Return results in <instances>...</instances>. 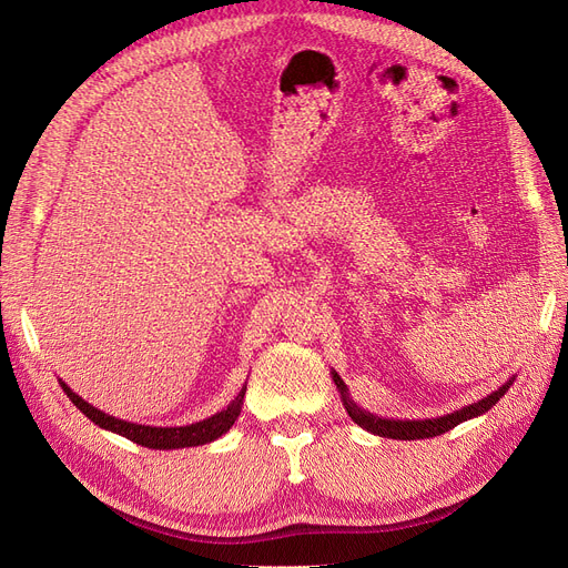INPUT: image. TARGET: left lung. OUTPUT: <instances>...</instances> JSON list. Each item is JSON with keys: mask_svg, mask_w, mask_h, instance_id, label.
Wrapping results in <instances>:
<instances>
[{"mask_svg": "<svg viewBox=\"0 0 568 568\" xmlns=\"http://www.w3.org/2000/svg\"><path fill=\"white\" fill-rule=\"evenodd\" d=\"M332 379L341 393V400H343V407H346V412L351 415V419L363 426L365 432L374 434V436H384V438H395V440H419V438H434V436H440L445 432H450V428H455L457 424L467 422V419H474V417H480L486 415V412L503 398V395L509 390V386L514 384V376L509 382H505L500 388L493 390L490 395H486V398H480L478 403H471L467 407H459L455 412H450V415H443V417H436V419H386V417H376L372 415V412L359 407L351 395H348V386L343 384L341 376L336 372H332Z\"/></svg>", "mask_w": 568, "mask_h": 568, "instance_id": "8db88e82", "label": "left lung"}]
</instances>
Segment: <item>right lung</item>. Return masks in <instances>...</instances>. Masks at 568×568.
Instances as JSON below:
<instances>
[{"mask_svg": "<svg viewBox=\"0 0 568 568\" xmlns=\"http://www.w3.org/2000/svg\"><path fill=\"white\" fill-rule=\"evenodd\" d=\"M59 384L68 398H71V403L97 426L106 428V432H113L118 436H123L136 445H144V448H151V450H180V448H192V445H205V443L217 440L222 434L230 432L232 424L239 419V415H242V405H244V395H246V386H242V390H239L236 398L225 409H220V412H215V415L205 417L201 422H194V424L146 426V424H134V422H125V419H118L113 415H106V412H101L94 405H90L88 400H82L80 395L65 382L59 379Z\"/></svg>", "mask_w": 568, "mask_h": 568, "instance_id": "1", "label": "right lung"}]
</instances>
